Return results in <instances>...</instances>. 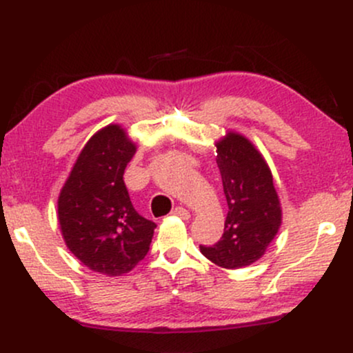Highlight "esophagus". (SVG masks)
<instances>
[{
  "label": "esophagus",
  "mask_w": 353,
  "mask_h": 353,
  "mask_svg": "<svg viewBox=\"0 0 353 353\" xmlns=\"http://www.w3.org/2000/svg\"><path fill=\"white\" fill-rule=\"evenodd\" d=\"M172 214H174V216H179L181 219H184V221H188V219L190 217V212H189V210L182 208V205H177V208L172 210Z\"/></svg>",
  "instance_id": "obj_1"
}]
</instances>
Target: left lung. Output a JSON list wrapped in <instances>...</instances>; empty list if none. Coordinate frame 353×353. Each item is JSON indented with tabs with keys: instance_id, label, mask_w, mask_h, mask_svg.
Returning <instances> with one entry per match:
<instances>
[{
	"instance_id": "left-lung-1",
	"label": "left lung",
	"mask_w": 353,
	"mask_h": 353,
	"mask_svg": "<svg viewBox=\"0 0 353 353\" xmlns=\"http://www.w3.org/2000/svg\"><path fill=\"white\" fill-rule=\"evenodd\" d=\"M216 145L229 210L221 241L201 245V252L219 267L241 269L259 261L277 236L281 202L269 165L249 139L228 132Z\"/></svg>"
}]
</instances>
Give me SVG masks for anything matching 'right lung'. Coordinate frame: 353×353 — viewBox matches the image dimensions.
Instances as JSON below:
<instances>
[{
    "label": "right lung",
    "mask_w": 353,
    "mask_h": 353,
    "mask_svg": "<svg viewBox=\"0 0 353 353\" xmlns=\"http://www.w3.org/2000/svg\"><path fill=\"white\" fill-rule=\"evenodd\" d=\"M134 152L124 129L109 124L88 141L61 189L64 242L94 272L128 274L149 252L156 224L134 209L123 177Z\"/></svg>",
    "instance_id": "1"
}]
</instances>
